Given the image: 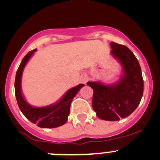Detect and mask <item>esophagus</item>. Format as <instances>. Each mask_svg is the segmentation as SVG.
<instances>
[{"instance_id":"1","label":"esophagus","mask_w":160,"mask_h":160,"mask_svg":"<svg viewBox=\"0 0 160 160\" xmlns=\"http://www.w3.org/2000/svg\"><path fill=\"white\" fill-rule=\"evenodd\" d=\"M81 81L83 82V83H85V82L87 81V77H83L81 78Z\"/></svg>"}]
</instances>
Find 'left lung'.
Here are the masks:
<instances>
[{
	"mask_svg": "<svg viewBox=\"0 0 160 160\" xmlns=\"http://www.w3.org/2000/svg\"><path fill=\"white\" fill-rule=\"evenodd\" d=\"M111 53L123 66L124 76L117 84L106 86L88 82L94 91L92 107L99 118L118 121L128 117L137 109L144 92V80L138 60L124 45L111 42Z\"/></svg>",
	"mask_w": 160,
	"mask_h": 160,
	"instance_id": "1",
	"label": "left lung"
}]
</instances>
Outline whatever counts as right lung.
I'll return each instance as SVG.
<instances>
[{"mask_svg": "<svg viewBox=\"0 0 160 160\" xmlns=\"http://www.w3.org/2000/svg\"><path fill=\"white\" fill-rule=\"evenodd\" d=\"M36 50L29 52L22 60L21 63L16 72V79H15V94H16V101L19 109L27 118L32 123L37 124L38 127L41 128H55L64 125L68 120L69 115L70 105L73 98L77 95L84 84H79L68 90L65 96L57 104L50 107L35 108L30 106L24 100L20 89V82H21L22 72L23 68L27 64L29 58Z\"/></svg>", "mask_w": 160, "mask_h": 160, "instance_id": "right-lung-1", "label": "right lung"}]
</instances>
